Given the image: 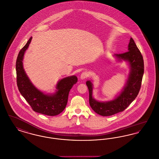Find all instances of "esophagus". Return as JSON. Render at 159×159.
<instances>
[{
  "label": "esophagus",
  "instance_id": "34e87169",
  "mask_svg": "<svg viewBox=\"0 0 159 159\" xmlns=\"http://www.w3.org/2000/svg\"><path fill=\"white\" fill-rule=\"evenodd\" d=\"M89 73H88L87 72H86V71H84V72H82V74H81L80 78H81V80H85V78H87L89 76Z\"/></svg>",
  "mask_w": 159,
  "mask_h": 159
}]
</instances>
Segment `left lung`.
<instances>
[{
    "mask_svg": "<svg viewBox=\"0 0 159 159\" xmlns=\"http://www.w3.org/2000/svg\"><path fill=\"white\" fill-rule=\"evenodd\" d=\"M128 52L122 54H115L118 62H128L129 73L124 89L113 100L100 102L93 96V84L90 80L86 82L89 91V103L96 113L103 116H111L124 111L135 99L140 90L144 74V60L134 40L131 38Z\"/></svg>",
    "mask_w": 159,
    "mask_h": 159,
    "instance_id": "8db88e82",
    "label": "left lung"
}]
</instances>
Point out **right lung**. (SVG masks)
I'll return each mask as SVG.
<instances>
[{"label":"right lung","mask_w":159,"mask_h":159,"mask_svg":"<svg viewBox=\"0 0 159 159\" xmlns=\"http://www.w3.org/2000/svg\"><path fill=\"white\" fill-rule=\"evenodd\" d=\"M32 40L30 38L21 49L16 62V81L18 90L33 110L48 116H56L65 109L70 90L78 81L75 75L67 76L59 80L56 85L55 92L46 94L37 89L31 83L23 67V59Z\"/></svg>","instance_id":"right-lung-1"}]
</instances>
